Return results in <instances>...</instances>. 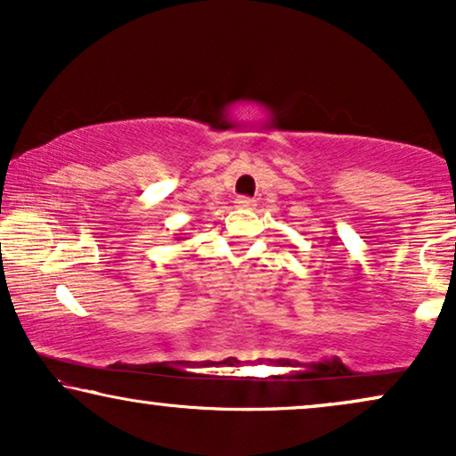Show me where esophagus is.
I'll return each mask as SVG.
<instances>
[{"label": "esophagus", "mask_w": 456, "mask_h": 456, "mask_svg": "<svg viewBox=\"0 0 456 456\" xmlns=\"http://www.w3.org/2000/svg\"><path fill=\"white\" fill-rule=\"evenodd\" d=\"M254 200H250V198H238L235 200V208H241V210H250V208H254Z\"/></svg>", "instance_id": "1"}]
</instances>
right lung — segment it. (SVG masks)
Here are the masks:
<instances>
[{"instance_id":"add662e5","label":"right lung","mask_w":456,"mask_h":456,"mask_svg":"<svg viewBox=\"0 0 456 456\" xmlns=\"http://www.w3.org/2000/svg\"><path fill=\"white\" fill-rule=\"evenodd\" d=\"M181 240H187V238L185 235H177V241H181Z\"/></svg>"}]
</instances>
